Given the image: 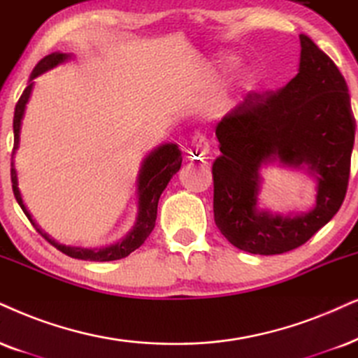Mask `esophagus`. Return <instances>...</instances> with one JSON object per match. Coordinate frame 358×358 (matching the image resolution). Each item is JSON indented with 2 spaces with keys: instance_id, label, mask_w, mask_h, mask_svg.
I'll use <instances>...</instances> for the list:
<instances>
[{
  "instance_id": "esophagus-1",
  "label": "esophagus",
  "mask_w": 358,
  "mask_h": 358,
  "mask_svg": "<svg viewBox=\"0 0 358 358\" xmlns=\"http://www.w3.org/2000/svg\"><path fill=\"white\" fill-rule=\"evenodd\" d=\"M189 158H194V160H203V158H208L210 155V143L205 135H194L192 138V143H189Z\"/></svg>"
}]
</instances>
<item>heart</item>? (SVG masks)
Segmentation results:
<instances>
[{"label": "heart", "mask_w": 358, "mask_h": 358, "mask_svg": "<svg viewBox=\"0 0 358 358\" xmlns=\"http://www.w3.org/2000/svg\"><path fill=\"white\" fill-rule=\"evenodd\" d=\"M238 66H239V57L228 52L216 54V56H213L210 61H208V71H210L213 76H216V78H223V76L231 74L234 69H238ZM257 84H259V79H257L256 72L244 71L238 78L236 87L239 92L248 94V92H252V90L257 87Z\"/></svg>", "instance_id": "heart-1"}]
</instances>
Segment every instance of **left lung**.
Segmentation results:
<instances>
[{
    "instance_id": "left-lung-1",
    "label": "left lung",
    "mask_w": 358,
    "mask_h": 358,
    "mask_svg": "<svg viewBox=\"0 0 358 358\" xmlns=\"http://www.w3.org/2000/svg\"><path fill=\"white\" fill-rule=\"evenodd\" d=\"M299 39L296 78L279 92L248 96L216 127L215 223L233 246L251 255L302 246L334 218L347 193L355 140L347 83L309 36ZM273 163L316 180L312 208L282 215L259 206L262 169Z\"/></svg>"
}]
</instances>
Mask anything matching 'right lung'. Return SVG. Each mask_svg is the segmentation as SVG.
Instances as JSON below:
<instances>
[{
    "mask_svg": "<svg viewBox=\"0 0 358 358\" xmlns=\"http://www.w3.org/2000/svg\"><path fill=\"white\" fill-rule=\"evenodd\" d=\"M72 59V54L69 52H52L49 56L43 57L36 64V67L31 72V78L28 83V87L24 89V92L21 94L20 101L16 103L15 108V119H13V132H15V148H13V160H11V182H13V193H15L16 201L20 203L21 210L24 211V215L28 216V220L33 223V226L38 229V233L43 234L54 248H57L59 251H62L64 255L74 257V259H84V261H115L122 259V257L129 256L130 252L137 250L145 243V239L150 236L152 229L155 228V220H157V206L158 200H160L162 193L166 188V185L171 180L176 171L182 166V152L176 143H164V145H158L155 150H152L148 155L143 158L142 164H140L137 182H135V193H137V216H135V223L129 233L124 238L119 239L117 243L108 244V246L101 248H83V246H66V244L57 243L56 239H52L48 233H44L39 228L38 223L33 220L31 213L26 208L24 201H22L21 192L17 188V171L15 166V155L16 150L20 148L21 142V125L22 119H24L26 106H28L31 94L34 89V79L39 78L44 72L54 69L59 64H64V62Z\"/></svg>",
    "mask_w": 358,
    "mask_h": 358,
    "instance_id": "obj_1",
    "label": "right lung"
}]
</instances>
